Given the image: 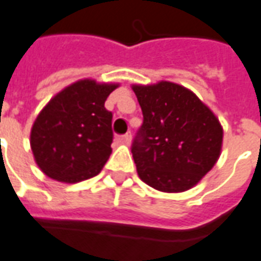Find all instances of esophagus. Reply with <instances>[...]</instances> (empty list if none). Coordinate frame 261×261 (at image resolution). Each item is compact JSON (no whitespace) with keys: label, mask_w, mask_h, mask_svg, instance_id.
<instances>
[{"label":"esophagus","mask_w":261,"mask_h":261,"mask_svg":"<svg viewBox=\"0 0 261 261\" xmlns=\"http://www.w3.org/2000/svg\"><path fill=\"white\" fill-rule=\"evenodd\" d=\"M120 141L123 142V144H125V145H130V142H131V134H130V133H127L125 136L121 137Z\"/></svg>","instance_id":"obj_1"}]
</instances>
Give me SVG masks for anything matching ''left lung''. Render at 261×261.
<instances>
[{
    "label": "left lung",
    "instance_id": "8db88e82",
    "mask_svg": "<svg viewBox=\"0 0 261 261\" xmlns=\"http://www.w3.org/2000/svg\"><path fill=\"white\" fill-rule=\"evenodd\" d=\"M144 124L131 152L137 173L160 192H184L217 163L223 125L209 106L177 83L133 84Z\"/></svg>",
    "mask_w": 261,
    "mask_h": 261
}]
</instances>
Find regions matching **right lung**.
<instances>
[{"label":"right lung","mask_w":261,"mask_h":261,"mask_svg":"<svg viewBox=\"0 0 261 261\" xmlns=\"http://www.w3.org/2000/svg\"><path fill=\"white\" fill-rule=\"evenodd\" d=\"M119 83L82 79L54 95L30 131L34 162L44 174L66 184L96 175L112 153V113L105 109Z\"/></svg>","instance_id":"1"}]
</instances>
